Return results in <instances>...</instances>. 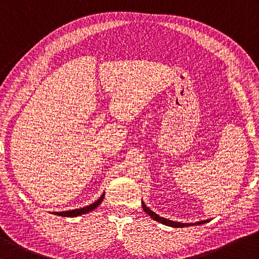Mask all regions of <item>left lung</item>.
<instances>
[{
	"label": "left lung",
	"instance_id": "obj_1",
	"mask_svg": "<svg viewBox=\"0 0 259 259\" xmlns=\"http://www.w3.org/2000/svg\"><path fill=\"white\" fill-rule=\"evenodd\" d=\"M142 208H144V210L149 214V216L152 218V219H155L156 222H158V223H161V224H163V225H167V226H171V227H177V228H183V227H189V226H194V225H202V224H205V223H207L208 221H202V222H198V223H195V224H184V223H177V222H174V221H169V219H166V218H163V217H160V216H158L157 213H155L153 211H151L149 208H148L145 203H144V201H142Z\"/></svg>",
	"mask_w": 259,
	"mask_h": 259
}]
</instances>
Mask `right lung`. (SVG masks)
Instances as JSON below:
<instances>
[{
  "instance_id": "add662e5",
  "label": "right lung",
  "mask_w": 259,
  "mask_h": 259,
  "mask_svg": "<svg viewBox=\"0 0 259 259\" xmlns=\"http://www.w3.org/2000/svg\"><path fill=\"white\" fill-rule=\"evenodd\" d=\"M103 197H104V192L100 196V198L95 202H92L91 205L87 206V207H83V208H79V209H73V210H68V211H56L54 212V214H59V216H62V217H76V216H80V214H83V213H87L89 212L91 210H93V209H96L99 205H100L101 201L103 200Z\"/></svg>"
}]
</instances>
